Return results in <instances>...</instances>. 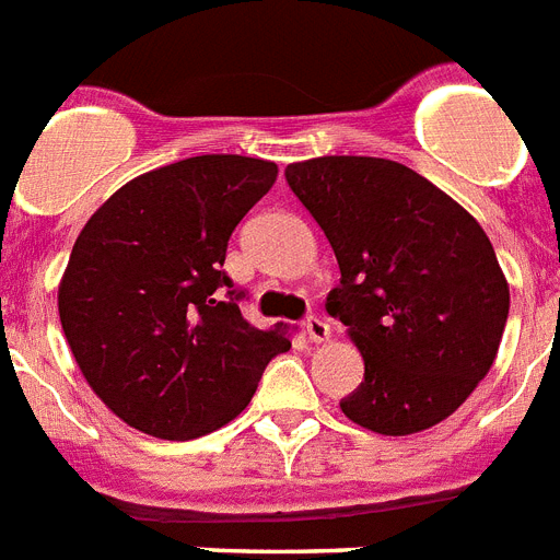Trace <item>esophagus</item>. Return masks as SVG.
Here are the masks:
<instances>
[{
    "mask_svg": "<svg viewBox=\"0 0 560 560\" xmlns=\"http://www.w3.org/2000/svg\"><path fill=\"white\" fill-rule=\"evenodd\" d=\"M303 329H306V335L312 343H323V340H329V335H331L329 323L323 320V317H308V320L303 323Z\"/></svg>",
    "mask_w": 560,
    "mask_h": 560,
    "instance_id": "34e87169",
    "label": "esophagus"
}]
</instances>
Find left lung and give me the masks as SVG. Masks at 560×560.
<instances>
[{
	"label": "left lung",
	"mask_w": 560,
	"mask_h": 560,
	"mask_svg": "<svg viewBox=\"0 0 560 560\" xmlns=\"http://www.w3.org/2000/svg\"><path fill=\"white\" fill-rule=\"evenodd\" d=\"M340 266L326 312L349 326L363 381L340 409L381 435H412L472 395L501 346L510 285L466 208L381 156L285 168Z\"/></svg>",
	"instance_id": "obj_1"
}]
</instances>
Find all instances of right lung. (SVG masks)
<instances>
[{
  "label": "right lung",
  "mask_w": 560,
  "mask_h": 560,
  "mask_svg": "<svg viewBox=\"0 0 560 560\" xmlns=\"http://www.w3.org/2000/svg\"><path fill=\"white\" fill-rule=\"evenodd\" d=\"M277 165L202 154L148 171L96 208L59 283V320L88 386L128 427L191 441L252 400L289 352L285 326L240 314L223 271L231 231L275 186Z\"/></svg>",
  "instance_id": "add662e5"
}]
</instances>
